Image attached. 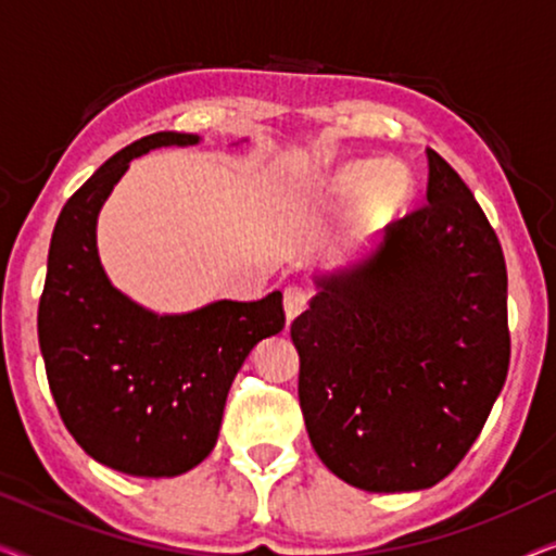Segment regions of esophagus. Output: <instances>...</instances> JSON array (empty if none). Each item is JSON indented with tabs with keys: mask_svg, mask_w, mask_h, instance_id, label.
<instances>
[{
	"mask_svg": "<svg viewBox=\"0 0 556 556\" xmlns=\"http://www.w3.org/2000/svg\"><path fill=\"white\" fill-rule=\"evenodd\" d=\"M306 306H308V291H306V288L288 286L286 293H283V308H286L288 321H293V318L299 316Z\"/></svg>",
	"mask_w": 556,
	"mask_h": 556,
	"instance_id": "esophagus-1",
	"label": "esophagus"
}]
</instances>
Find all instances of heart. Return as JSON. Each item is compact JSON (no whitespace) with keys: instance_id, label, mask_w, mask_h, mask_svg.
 Returning a JSON list of instances; mask_svg holds the SVG:
<instances>
[{"instance_id":"obj_1","label":"heart","mask_w":556,"mask_h":556,"mask_svg":"<svg viewBox=\"0 0 556 556\" xmlns=\"http://www.w3.org/2000/svg\"><path fill=\"white\" fill-rule=\"evenodd\" d=\"M324 189L339 202H354L362 197L369 215H390L407 202L413 192V179L400 164L352 162L333 169Z\"/></svg>"}]
</instances>
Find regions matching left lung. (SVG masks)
Instances as JSON below:
<instances>
[{
    "mask_svg": "<svg viewBox=\"0 0 556 556\" xmlns=\"http://www.w3.org/2000/svg\"><path fill=\"white\" fill-rule=\"evenodd\" d=\"M428 204L291 324L299 400L324 466L371 493L430 489L481 435L511 337L506 261L481 204L428 149Z\"/></svg>",
    "mask_w": 556,
    "mask_h": 556,
    "instance_id": "obj_1",
    "label": "left lung"
}]
</instances>
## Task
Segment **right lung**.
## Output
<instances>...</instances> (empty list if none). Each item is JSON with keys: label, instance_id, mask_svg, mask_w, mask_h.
<instances>
[{"label": "right lung", "instance_id": "obj_1", "mask_svg": "<svg viewBox=\"0 0 556 556\" xmlns=\"http://www.w3.org/2000/svg\"><path fill=\"white\" fill-rule=\"evenodd\" d=\"M197 141L159 131L121 149L65 202L50 240L37 311L50 392L75 443L128 476L172 478L200 466L217 443L242 362L286 326L280 291L159 316L105 276L96 223L128 162Z\"/></svg>", "mask_w": 556, "mask_h": 556}]
</instances>
